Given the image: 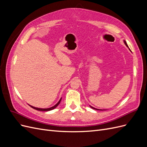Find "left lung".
<instances>
[{"mask_svg": "<svg viewBox=\"0 0 147 147\" xmlns=\"http://www.w3.org/2000/svg\"><path fill=\"white\" fill-rule=\"evenodd\" d=\"M124 43H125V45L128 47V46H127V43H126V42L125 41V40H124ZM92 108V109H95V110H99V109H95V108H94V107H91V106H90Z\"/></svg>", "mask_w": 147, "mask_h": 147, "instance_id": "obj_1", "label": "left lung"}]
</instances>
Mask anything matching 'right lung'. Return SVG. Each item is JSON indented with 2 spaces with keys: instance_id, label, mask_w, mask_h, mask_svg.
<instances>
[{
  "instance_id": "1",
  "label": "right lung",
  "mask_w": 147,
  "mask_h": 147,
  "mask_svg": "<svg viewBox=\"0 0 147 147\" xmlns=\"http://www.w3.org/2000/svg\"><path fill=\"white\" fill-rule=\"evenodd\" d=\"M61 100V99L59 100V101L58 102H57V103L55 105H54L53 107H52L48 108V109H40V108L34 107H33V106H31V105H30V106L31 107H32V108H33V109H35V110H39V111H50V110H53L54 109H55V108L59 104Z\"/></svg>"
}]
</instances>
